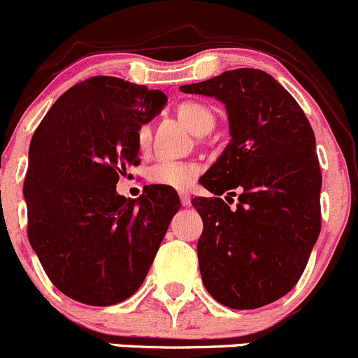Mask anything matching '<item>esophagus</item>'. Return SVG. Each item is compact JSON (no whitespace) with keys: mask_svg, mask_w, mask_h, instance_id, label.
<instances>
[{"mask_svg":"<svg viewBox=\"0 0 358 358\" xmlns=\"http://www.w3.org/2000/svg\"><path fill=\"white\" fill-rule=\"evenodd\" d=\"M180 203H182V207H189L191 205V196L187 193H180Z\"/></svg>","mask_w":358,"mask_h":358,"instance_id":"obj_1","label":"esophagus"}]
</instances>
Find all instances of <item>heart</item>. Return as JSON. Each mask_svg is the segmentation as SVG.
Masks as SVG:
<instances>
[{"mask_svg": "<svg viewBox=\"0 0 358 358\" xmlns=\"http://www.w3.org/2000/svg\"><path fill=\"white\" fill-rule=\"evenodd\" d=\"M176 116L180 123L187 127L196 136H205L215 125V111L210 106L198 101H184L176 108ZM151 141L150 125H141L137 130V148L146 151ZM198 171L194 165L182 162H162L148 169L146 179L153 186L171 187V189L184 191L193 184Z\"/></svg>", "mask_w": 358, "mask_h": 358, "instance_id": "1", "label": "heart"}]
</instances>
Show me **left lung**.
<instances>
[{
  "instance_id": "obj_1",
  "label": "left lung",
  "mask_w": 358,
  "mask_h": 358,
  "mask_svg": "<svg viewBox=\"0 0 358 358\" xmlns=\"http://www.w3.org/2000/svg\"><path fill=\"white\" fill-rule=\"evenodd\" d=\"M180 92L221 101L231 136L201 178L215 196L191 200L203 221L196 250L205 289L235 310L273 303L298 284L320 233L313 129L296 99L261 69L224 71ZM224 192L239 196L235 208Z\"/></svg>"
}]
</instances>
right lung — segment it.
Returning <instances> with one entry per match:
<instances>
[{
  "instance_id": "right-lung-1",
  "label": "right lung",
  "mask_w": 358,
  "mask_h": 358,
  "mask_svg": "<svg viewBox=\"0 0 358 358\" xmlns=\"http://www.w3.org/2000/svg\"><path fill=\"white\" fill-rule=\"evenodd\" d=\"M165 104L160 90L94 76L64 92L38 125L24 179L27 238L67 298L111 306L146 278L179 196L146 186L130 200L116 184L139 164V127Z\"/></svg>"
}]
</instances>
